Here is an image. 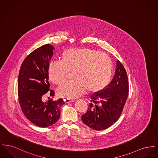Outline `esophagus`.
I'll list each match as a JSON object with an SVG mask.
<instances>
[{"label":"esophagus","mask_w":158,"mask_h":158,"mask_svg":"<svg viewBox=\"0 0 158 158\" xmlns=\"http://www.w3.org/2000/svg\"><path fill=\"white\" fill-rule=\"evenodd\" d=\"M64 101L66 102V103H70V102H74L75 101V99H64Z\"/></svg>","instance_id":"1"}]
</instances>
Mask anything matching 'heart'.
<instances>
[{
  "label": "heart",
  "mask_w": 158,
  "mask_h": 158,
  "mask_svg": "<svg viewBox=\"0 0 158 158\" xmlns=\"http://www.w3.org/2000/svg\"><path fill=\"white\" fill-rule=\"evenodd\" d=\"M70 72L75 79L61 85L57 92L60 97L74 99L86 89L92 93L104 90L110 82L113 63L106 54L97 50L70 48L62 53L61 61L49 63L48 75L51 82L61 84Z\"/></svg>",
  "instance_id": "b5f03b06"
}]
</instances>
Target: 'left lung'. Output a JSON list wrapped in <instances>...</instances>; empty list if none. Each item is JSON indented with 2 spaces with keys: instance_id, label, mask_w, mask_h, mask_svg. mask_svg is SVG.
Listing matches in <instances>:
<instances>
[{
  "instance_id": "obj_1",
  "label": "left lung",
  "mask_w": 158,
  "mask_h": 158,
  "mask_svg": "<svg viewBox=\"0 0 158 158\" xmlns=\"http://www.w3.org/2000/svg\"><path fill=\"white\" fill-rule=\"evenodd\" d=\"M127 72L119 60L117 61L112 81L101 92L93 94L87 112L82 120L95 130H103L110 127L119 118L128 94Z\"/></svg>"
}]
</instances>
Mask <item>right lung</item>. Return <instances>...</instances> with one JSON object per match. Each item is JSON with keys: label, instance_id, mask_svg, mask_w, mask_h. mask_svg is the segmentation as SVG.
I'll use <instances>...</instances> for the list:
<instances>
[{"label": "right lung", "instance_id": "1", "mask_svg": "<svg viewBox=\"0 0 158 158\" xmlns=\"http://www.w3.org/2000/svg\"><path fill=\"white\" fill-rule=\"evenodd\" d=\"M54 48L45 44L30 53L23 60L19 70L18 82L19 102L28 120L40 127H47L60 118V108L64 104L60 98L43 102V95L50 90L48 67ZM50 95L53 97L54 90Z\"/></svg>", "mask_w": 158, "mask_h": 158}]
</instances>
